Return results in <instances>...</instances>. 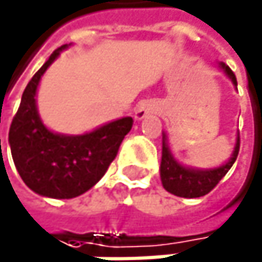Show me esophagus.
<instances>
[{
  "label": "esophagus",
  "instance_id": "obj_1",
  "mask_svg": "<svg viewBox=\"0 0 262 262\" xmlns=\"http://www.w3.org/2000/svg\"><path fill=\"white\" fill-rule=\"evenodd\" d=\"M154 110V107L150 105V104H140L138 107H137V110H135V119L137 121H141V119H144L150 112Z\"/></svg>",
  "mask_w": 262,
  "mask_h": 262
}]
</instances>
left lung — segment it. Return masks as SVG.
<instances>
[{"mask_svg": "<svg viewBox=\"0 0 262 262\" xmlns=\"http://www.w3.org/2000/svg\"><path fill=\"white\" fill-rule=\"evenodd\" d=\"M219 67L224 70L225 76L231 80L234 88H237L236 76L233 74V71L222 62L219 63ZM237 152H239V134L236 137L231 157L224 164L217 167H208V169L185 166L179 163L172 155L169 144H167V135L166 132H163V149H161V164H160V179L163 188L177 197H186V199H195L208 194L230 171V167L236 161Z\"/></svg>", "mask_w": 262, "mask_h": 262, "instance_id": "obj_1", "label": "left lung"}]
</instances>
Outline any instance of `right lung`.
<instances>
[{
  "label": "right lung",
  "mask_w": 262,
  "mask_h": 262,
  "mask_svg": "<svg viewBox=\"0 0 262 262\" xmlns=\"http://www.w3.org/2000/svg\"><path fill=\"white\" fill-rule=\"evenodd\" d=\"M67 48L63 45L55 49L31 79L9 130L18 174L29 189L51 199H73L95 186L134 124L132 118L125 116L82 135L57 134L43 124L37 108V90L46 70Z\"/></svg>",
  "instance_id": "right-lung-1"
}]
</instances>
